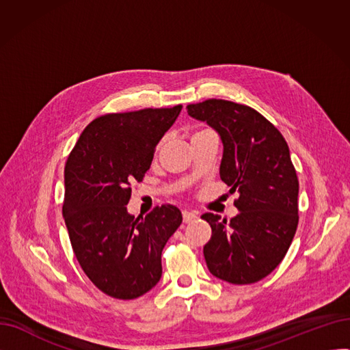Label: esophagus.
Here are the masks:
<instances>
[{
  "label": "esophagus",
  "mask_w": 350,
  "mask_h": 350,
  "mask_svg": "<svg viewBox=\"0 0 350 350\" xmlns=\"http://www.w3.org/2000/svg\"><path fill=\"white\" fill-rule=\"evenodd\" d=\"M197 217H198V214L196 211H187V210L183 211V221H185L186 224L193 223Z\"/></svg>",
  "instance_id": "1"
}]
</instances>
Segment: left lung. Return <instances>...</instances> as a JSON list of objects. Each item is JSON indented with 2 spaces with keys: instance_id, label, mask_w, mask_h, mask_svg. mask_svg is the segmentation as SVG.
I'll return each instance as SVG.
<instances>
[{
  "instance_id": "left-lung-1",
  "label": "left lung",
  "mask_w": 350,
  "mask_h": 350,
  "mask_svg": "<svg viewBox=\"0 0 350 350\" xmlns=\"http://www.w3.org/2000/svg\"><path fill=\"white\" fill-rule=\"evenodd\" d=\"M223 142L219 177L238 193L230 221L206 213L211 226L204 258L214 277L235 285L254 284L277 268L298 227L297 172L280 131L252 107L223 99L187 106Z\"/></svg>"
}]
</instances>
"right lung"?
<instances>
[{"instance_id": "add662e5", "label": "right lung", "mask_w": 350, "mask_h": 350, "mask_svg": "<svg viewBox=\"0 0 350 350\" xmlns=\"http://www.w3.org/2000/svg\"><path fill=\"white\" fill-rule=\"evenodd\" d=\"M181 107L103 115L86 126L66 160L69 240L88 278L112 298H139L160 281L161 251L183 221L172 204L137 218L126 208L131 185L150 169Z\"/></svg>"}]
</instances>
